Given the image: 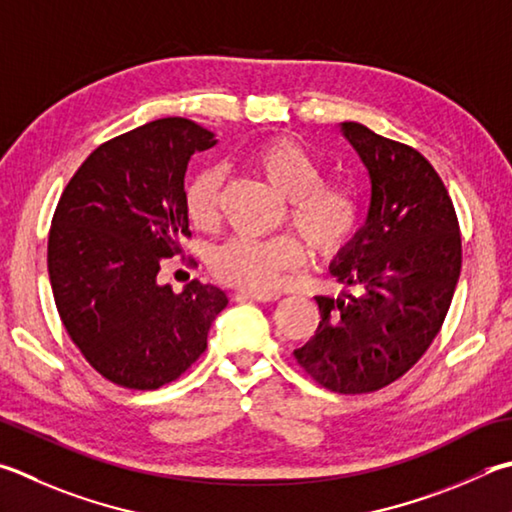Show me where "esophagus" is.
Returning <instances> with one entry per match:
<instances>
[{
	"mask_svg": "<svg viewBox=\"0 0 512 512\" xmlns=\"http://www.w3.org/2000/svg\"><path fill=\"white\" fill-rule=\"evenodd\" d=\"M237 297H241V300H257V302H275L277 293H262V291H246V288H241V291L237 293Z\"/></svg>",
	"mask_w": 512,
	"mask_h": 512,
	"instance_id": "1",
	"label": "esophagus"
}]
</instances>
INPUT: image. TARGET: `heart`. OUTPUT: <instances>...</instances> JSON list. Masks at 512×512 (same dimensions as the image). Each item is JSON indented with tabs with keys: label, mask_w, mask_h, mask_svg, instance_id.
Masks as SVG:
<instances>
[{
	"label": "heart",
	"mask_w": 512,
	"mask_h": 512,
	"mask_svg": "<svg viewBox=\"0 0 512 512\" xmlns=\"http://www.w3.org/2000/svg\"><path fill=\"white\" fill-rule=\"evenodd\" d=\"M250 163L273 188L291 201L288 219L306 244L320 255H333L347 246L358 228V203L340 185L324 183V167L295 138L277 136L255 147ZM221 172L206 167L185 185L183 206L190 224L208 230L219 217ZM304 244L293 235L273 239L232 237L212 253L217 277L248 291H275L284 273L302 266Z\"/></svg>",
	"instance_id": "1"
}]
</instances>
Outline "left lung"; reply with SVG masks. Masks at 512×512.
<instances>
[{
	"label": "left lung",
	"instance_id": "left-lung-1",
	"mask_svg": "<svg viewBox=\"0 0 512 512\" xmlns=\"http://www.w3.org/2000/svg\"><path fill=\"white\" fill-rule=\"evenodd\" d=\"M340 129L367 167L371 203L331 273L360 293L315 297L322 320L293 356L331 392L367 394L407 374L441 331L461 273V232L421 152L360 123Z\"/></svg>",
	"mask_w": 512,
	"mask_h": 512
}]
</instances>
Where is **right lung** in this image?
<instances>
[{"instance_id":"obj_1","label":"right lung","mask_w":512,"mask_h":512,"mask_svg":"<svg viewBox=\"0 0 512 512\" xmlns=\"http://www.w3.org/2000/svg\"><path fill=\"white\" fill-rule=\"evenodd\" d=\"M215 134L188 118H159L102 143L78 167L55 208L49 277L73 345L102 378L159 389L190 369L226 309L221 288L159 282L192 232L183 179Z\"/></svg>"}]
</instances>
